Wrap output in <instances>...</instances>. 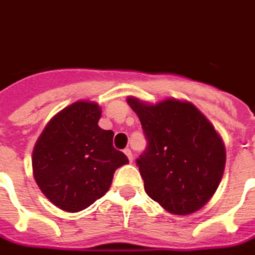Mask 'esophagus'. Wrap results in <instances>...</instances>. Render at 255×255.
<instances>
[{
    "mask_svg": "<svg viewBox=\"0 0 255 255\" xmlns=\"http://www.w3.org/2000/svg\"><path fill=\"white\" fill-rule=\"evenodd\" d=\"M124 153H126V155L128 157V160H129V162H132L133 161V157H132V151L129 149H124Z\"/></svg>",
    "mask_w": 255,
    "mask_h": 255,
    "instance_id": "esophagus-1",
    "label": "esophagus"
}]
</instances>
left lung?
Instances as JSON below:
<instances>
[{
  "label": "left lung",
  "instance_id": "8db88e82",
  "mask_svg": "<svg viewBox=\"0 0 255 255\" xmlns=\"http://www.w3.org/2000/svg\"><path fill=\"white\" fill-rule=\"evenodd\" d=\"M127 102L147 140L136 158L147 195L173 214L197 212L216 192L224 173L225 149L219 133L188 102Z\"/></svg>",
  "mask_w": 255,
  "mask_h": 255
}]
</instances>
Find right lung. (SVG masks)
I'll list each match as a JSON object with an SVG mask.
<instances>
[{
	"mask_svg": "<svg viewBox=\"0 0 255 255\" xmlns=\"http://www.w3.org/2000/svg\"><path fill=\"white\" fill-rule=\"evenodd\" d=\"M101 109L79 101L49 122L32 153L36 184L65 212H80L105 195L128 158L113 147V131L98 127Z\"/></svg>",
	"mask_w": 255,
	"mask_h": 255,
	"instance_id": "add662e5",
	"label": "right lung"
}]
</instances>
